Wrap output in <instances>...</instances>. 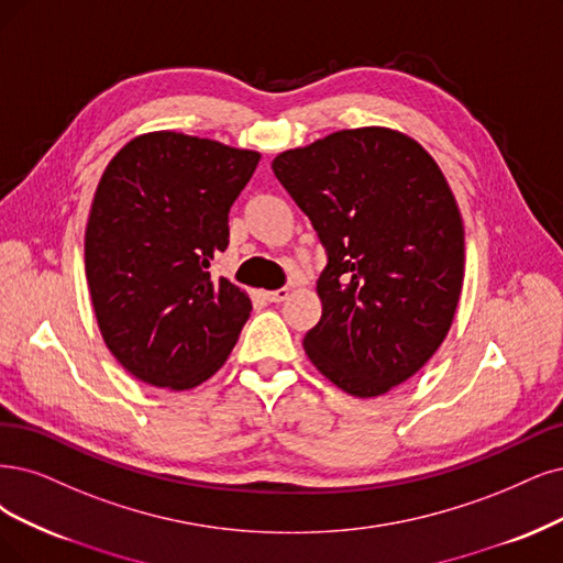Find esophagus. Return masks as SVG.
<instances>
[{
	"mask_svg": "<svg viewBox=\"0 0 563 563\" xmlns=\"http://www.w3.org/2000/svg\"><path fill=\"white\" fill-rule=\"evenodd\" d=\"M289 297V289L287 287H278V289H274V292H266V299L271 301V303H280V301H285Z\"/></svg>",
	"mask_w": 563,
	"mask_h": 563,
	"instance_id": "esophagus-1",
	"label": "esophagus"
}]
</instances>
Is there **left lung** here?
<instances>
[{
    "label": "left lung",
    "instance_id": "8db88e82",
    "mask_svg": "<svg viewBox=\"0 0 563 563\" xmlns=\"http://www.w3.org/2000/svg\"><path fill=\"white\" fill-rule=\"evenodd\" d=\"M271 166L327 253L306 355L352 397L401 385L448 336L464 283L462 216L439 164L399 132L362 128Z\"/></svg>",
    "mask_w": 563,
    "mask_h": 563
}]
</instances>
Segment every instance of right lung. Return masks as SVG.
<instances>
[{
	"label": "right lung",
	"mask_w": 563,
	"mask_h": 563,
	"mask_svg": "<svg viewBox=\"0 0 563 563\" xmlns=\"http://www.w3.org/2000/svg\"><path fill=\"white\" fill-rule=\"evenodd\" d=\"M257 162L253 151L155 132L130 141L103 172L86 274L101 336L134 378L190 389L232 352L253 306L211 266Z\"/></svg>",
	"instance_id": "right-lung-1"
}]
</instances>
